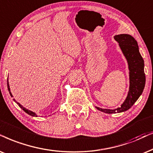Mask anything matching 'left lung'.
Returning a JSON list of instances; mask_svg holds the SVG:
<instances>
[{
  "instance_id": "1",
  "label": "left lung",
  "mask_w": 153,
  "mask_h": 153,
  "mask_svg": "<svg viewBox=\"0 0 153 153\" xmlns=\"http://www.w3.org/2000/svg\"><path fill=\"white\" fill-rule=\"evenodd\" d=\"M114 39L119 43L121 50L127 60L129 69V90L126 100L120 108L110 110L96 107L98 110L108 114L122 112L131 108L142 94L146 84L144 60L139 53L137 41L129 34L116 35Z\"/></svg>"
}]
</instances>
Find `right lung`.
<instances>
[{"mask_svg":"<svg viewBox=\"0 0 153 153\" xmlns=\"http://www.w3.org/2000/svg\"><path fill=\"white\" fill-rule=\"evenodd\" d=\"M7 88H8V91H9V93H10V96H12V97H13V96H12V94H11V92H10V86H9V83H8V79H7ZM15 101H16L15 99H13ZM17 104L19 105V106L20 107V108L22 109V110L25 111V112H26V113H27V114H29V115H31V116H32V117H37V115L36 114V113L35 112H32V111H31V110H27V109H26L25 108H24V107L22 106V105H21L20 104H19V102H17Z\"/></svg>","mask_w":153,"mask_h":153,"instance_id":"obj_1","label":"right lung"}]
</instances>
